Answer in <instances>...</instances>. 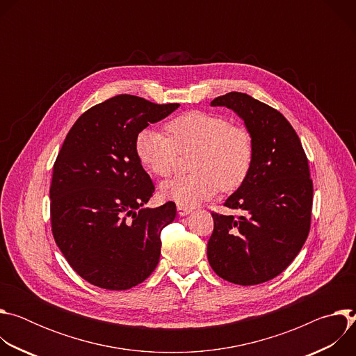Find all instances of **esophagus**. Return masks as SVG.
<instances>
[{"label": "esophagus", "instance_id": "1", "mask_svg": "<svg viewBox=\"0 0 356 356\" xmlns=\"http://www.w3.org/2000/svg\"><path fill=\"white\" fill-rule=\"evenodd\" d=\"M193 210L191 209H188V207H184V206H177V213H179V216H181V217H184V216H187V214H190Z\"/></svg>", "mask_w": 356, "mask_h": 356}]
</instances>
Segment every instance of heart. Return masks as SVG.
Masks as SVG:
<instances>
[{"label": "heart", "instance_id": "heart-1", "mask_svg": "<svg viewBox=\"0 0 356 356\" xmlns=\"http://www.w3.org/2000/svg\"><path fill=\"white\" fill-rule=\"evenodd\" d=\"M168 135L143 129L135 139V154L143 168L159 177L170 176L179 155L194 152L188 176H177L161 186L163 198L177 206L195 207L221 187L236 190L253 163V140L239 125L221 115L190 111L166 124Z\"/></svg>", "mask_w": 356, "mask_h": 356}]
</instances>
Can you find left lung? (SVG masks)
Here are the masks:
<instances>
[{"instance_id": "8db88e82", "label": "left lung", "mask_w": 356, "mask_h": 356, "mask_svg": "<svg viewBox=\"0 0 356 356\" xmlns=\"http://www.w3.org/2000/svg\"><path fill=\"white\" fill-rule=\"evenodd\" d=\"M245 122L253 140L250 172L224 206L243 214L213 213L207 245L213 270L235 284L252 286L280 275L306 242L313 207V180L300 138L275 108L245 92L211 101Z\"/></svg>"}]
</instances>
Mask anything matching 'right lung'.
<instances>
[{
    "instance_id": "obj_1",
    "label": "right lung",
    "mask_w": 356,
    "mask_h": 356,
    "mask_svg": "<svg viewBox=\"0 0 356 356\" xmlns=\"http://www.w3.org/2000/svg\"><path fill=\"white\" fill-rule=\"evenodd\" d=\"M179 107L120 94L81 114L62 145L50 184L52 232L69 265L94 286L131 289L159 264L161 232L176 204L143 209L155 186L135 139Z\"/></svg>"
}]
</instances>
